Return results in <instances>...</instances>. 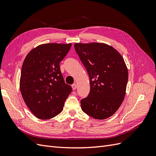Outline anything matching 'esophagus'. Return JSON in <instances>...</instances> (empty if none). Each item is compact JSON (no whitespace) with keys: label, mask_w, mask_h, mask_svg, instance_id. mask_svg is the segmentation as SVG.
Segmentation results:
<instances>
[{"label":"esophagus","mask_w":156,"mask_h":156,"mask_svg":"<svg viewBox=\"0 0 156 156\" xmlns=\"http://www.w3.org/2000/svg\"><path fill=\"white\" fill-rule=\"evenodd\" d=\"M72 89L73 90H75L77 88V84H73L72 85Z\"/></svg>","instance_id":"34e87169"}]
</instances>
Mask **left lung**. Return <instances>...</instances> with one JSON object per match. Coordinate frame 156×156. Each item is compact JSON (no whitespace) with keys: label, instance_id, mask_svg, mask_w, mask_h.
Here are the masks:
<instances>
[{"label":"left lung","instance_id":"left-lung-1","mask_svg":"<svg viewBox=\"0 0 156 156\" xmlns=\"http://www.w3.org/2000/svg\"><path fill=\"white\" fill-rule=\"evenodd\" d=\"M80 60L87 69L90 90L81 100L84 112L98 120L112 116L123 102L128 71L122 55L103 43L74 44Z\"/></svg>","mask_w":156,"mask_h":156}]
</instances>
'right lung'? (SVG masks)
I'll return each instance as SVG.
<instances>
[{
  "label": "right lung",
  "instance_id": "add662e5",
  "mask_svg": "<svg viewBox=\"0 0 156 156\" xmlns=\"http://www.w3.org/2000/svg\"><path fill=\"white\" fill-rule=\"evenodd\" d=\"M72 44H45L32 49L23 63L20 90L27 107L36 118L50 119L63 110L72 88L64 82L60 62Z\"/></svg>",
  "mask_w": 156,
  "mask_h": 156
}]
</instances>
